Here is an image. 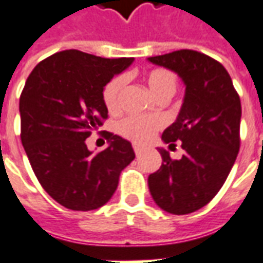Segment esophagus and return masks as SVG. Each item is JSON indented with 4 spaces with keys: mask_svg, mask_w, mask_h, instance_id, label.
Listing matches in <instances>:
<instances>
[{
    "mask_svg": "<svg viewBox=\"0 0 263 263\" xmlns=\"http://www.w3.org/2000/svg\"><path fill=\"white\" fill-rule=\"evenodd\" d=\"M134 151H135V155H137V156H139V155L142 154L143 148H142V146H139V145H137V143H135V145H134Z\"/></svg>",
    "mask_w": 263,
    "mask_h": 263,
    "instance_id": "1",
    "label": "esophagus"
}]
</instances>
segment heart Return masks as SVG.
Listing matches in <instances>:
<instances>
[{
    "label": "heart",
    "mask_w": 263,
    "mask_h": 263,
    "mask_svg": "<svg viewBox=\"0 0 263 263\" xmlns=\"http://www.w3.org/2000/svg\"><path fill=\"white\" fill-rule=\"evenodd\" d=\"M143 80L155 97L169 98L176 92L177 77L166 69H154L145 73ZM125 77L117 76L104 87L103 100L109 112H117L121 105V94L125 87ZM160 128V121L155 117H128L120 122L118 129L124 137L129 138L135 142H146L155 132Z\"/></svg>",
    "instance_id": "obj_1"
}]
</instances>
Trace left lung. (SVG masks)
<instances>
[{
	"label": "left lung",
	"instance_id": "8db88e82",
	"mask_svg": "<svg viewBox=\"0 0 263 263\" xmlns=\"http://www.w3.org/2000/svg\"><path fill=\"white\" fill-rule=\"evenodd\" d=\"M172 70L186 87L176 121L162 134L169 146L182 142V159L158 148L162 166L148 177L155 203L171 214L200 210L222 187L239 151L241 101L224 66L196 50L148 58Z\"/></svg>",
	"mask_w": 263,
	"mask_h": 263
}]
</instances>
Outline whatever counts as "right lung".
Here are the masks:
<instances>
[{"mask_svg":"<svg viewBox=\"0 0 263 263\" xmlns=\"http://www.w3.org/2000/svg\"><path fill=\"white\" fill-rule=\"evenodd\" d=\"M132 62L70 49L42 60L26 80L21 141L42 187L66 209H100L115 193L121 171L135 159L131 142L114 134L97 155L86 145L108 117L104 87Z\"/></svg>","mask_w":263,"mask_h":263,"instance_id":"right-lung-1","label":"right lung"}]
</instances>
